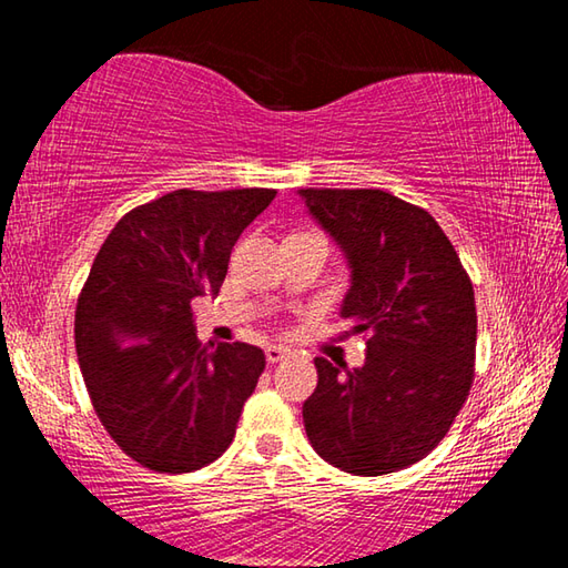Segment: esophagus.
I'll return each mask as SVG.
<instances>
[{
	"label": "esophagus",
	"instance_id": "1",
	"mask_svg": "<svg viewBox=\"0 0 568 568\" xmlns=\"http://www.w3.org/2000/svg\"><path fill=\"white\" fill-rule=\"evenodd\" d=\"M287 355H291V351L283 348V345H267V348H265V358H267V363H271V365L285 361Z\"/></svg>",
	"mask_w": 568,
	"mask_h": 568
}]
</instances>
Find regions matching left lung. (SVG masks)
Instances as JSON below:
<instances>
[{"instance_id": "8db88e82", "label": "left lung", "mask_w": 568, "mask_h": 568, "mask_svg": "<svg viewBox=\"0 0 568 568\" xmlns=\"http://www.w3.org/2000/svg\"><path fill=\"white\" fill-rule=\"evenodd\" d=\"M353 267L341 315L365 338L363 368L315 358L303 403L318 456L353 476L434 450L474 386L476 301L456 247L426 210L383 190H301Z\"/></svg>"}]
</instances>
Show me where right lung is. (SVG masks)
<instances>
[{
    "instance_id": "1",
    "label": "right lung",
    "mask_w": 568,
    "mask_h": 568,
    "mask_svg": "<svg viewBox=\"0 0 568 568\" xmlns=\"http://www.w3.org/2000/svg\"><path fill=\"white\" fill-rule=\"evenodd\" d=\"M267 187L175 190L130 210L104 240L77 297L74 345L92 408L140 466L190 474L233 444L265 371L247 343L207 351L192 301L220 291Z\"/></svg>"
}]
</instances>
